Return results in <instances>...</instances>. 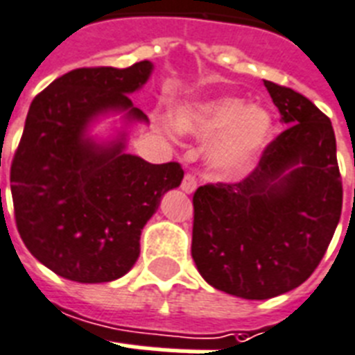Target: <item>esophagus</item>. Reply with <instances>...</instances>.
<instances>
[{
  "mask_svg": "<svg viewBox=\"0 0 355 355\" xmlns=\"http://www.w3.org/2000/svg\"><path fill=\"white\" fill-rule=\"evenodd\" d=\"M182 189L186 193H193L197 189V178H195L193 173H186V177L182 180Z\"/></svg>",
  "mask_w": 355,
  "mask_h": 355,
  "instance_id": "1",
  "label": "esophagus"
}]
</instances>
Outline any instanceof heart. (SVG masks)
Segmentation results:
<instances>
[{"label": "heart", "mask_w": 355, "mask_h": 355, "mask_svg": "<svg viewBox=\"0 0 355 355\" xmlns=\"http://www.w3.org/2000/svg\"><path fill=\"white\" fill-rule=\"evenodd\" d=\"M178 131L198 138L215 137L207 148V162L215 171L237 173L264 149L273 122L261 105H244L239 98H217L175 114Z\"/></svg>", "instance_id": "obj_1"}]
</instances>
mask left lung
Segmentation results:
<instances>
[{
    "label": "left lung",
    "mask_w": 355,
    "mask_h": 355,
    "mask_svg": "<svg viewBox=\"0 0 355 355\" xmlns=\"http://www.w3.org/2000/svg\"><path fill=\"white\" fill-rule=\"evenodd\" d=\"M288 128L239 182L193 195L191 255L213 288L270 299L306 281L332 241L343 182L330 118L293 89L264 80Z\"/></svg>",
    "instance_id": "left-lung-1"
}]
</instances>
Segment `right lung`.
<instances>
[{
  "instance_id": "add662e5",
  "label": "right lung",
  "mask_w": 355,
  "mask_h": 355,
  "mask_svg": "<svg viewBox=\"0 0 355 355\" xmlns=\"http://www.w3.org/2000/svg\"><path fill=\"white\" fill-rule=\"evenodd\" d=\"M153 63L82 67L56 78L31 103L10 166L14 218L37 261L76 282L122 277L140 255V235L166 191L182 182L178 162L149 164L123 153V138H85L94 116L125 111L148 120L128 94Z\"/></svg>"
}]
</instances>
